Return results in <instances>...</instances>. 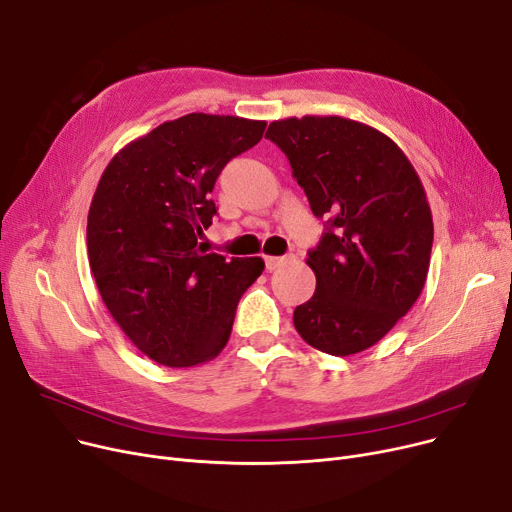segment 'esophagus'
<instances>
[{
	"mask_svg": "<svg viewBox=\"0 0 512 512\" xmlns=\"http://www.w3.org/2000/svg\"><path fill=\"white\" fill-rule=\"evenodd\" d=\"M284 261H286V257H265V270L274 272Z\"/></svg>",
	"mask_w": 512,
	"mask_h": 512,
	"instance_id": "esophagus-1",
	"label": "esophagus"
}]
</instances>
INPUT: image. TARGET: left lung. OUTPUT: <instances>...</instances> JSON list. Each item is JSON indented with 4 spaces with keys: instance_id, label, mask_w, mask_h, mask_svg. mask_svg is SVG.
<instances>
[{
    "instance_id": "obj_1",
    "label": "left lung",
    "mask_w": 512,
    "mask_h": 512,
    "mask_svg": "<svg viewBox=\"0 0 512 512\" xmlns=\"http://www.w3.org/2000/svg\"><path fill=\"white\" fill-rule=\"evenodd\" d=\"M265 139L288 157L315 218L326 220L307 253L317 286L294 309V328L321 353H361L423 290L434 242L423 184L392 139L355 120L286 118Z\"/></svg>"
}]
</instances>
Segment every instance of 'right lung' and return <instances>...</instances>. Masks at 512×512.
I'll return each instance as SVG.
<instances>
[{
	"label": "right lung",
	"instance_id": "obj_1",
	"mask_svg": "<svg viewBox=\"0 0 512 512\" xmlns=\"http://www.w3.org/2000/svg\"><path fill=\"white\" fill-rule=\"evenodd\" d=\"M265 122L188 114L159 124L107 164L91 201L87 247L101 299L149 359L193 367L222 353L261 257L207 253L203 230L228 161L255 147Z\"/></svg>",
	"mask_w": 512,
	"mask_h": 512
}]
</instances>
